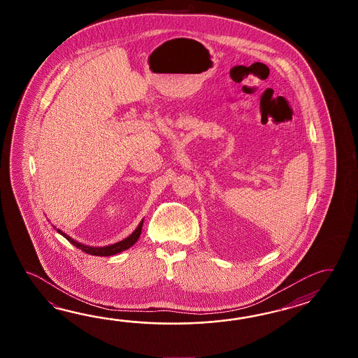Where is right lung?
<instances>
[{
	"label": "right lung",
	"instance_id": "right-lung-1",
	"mask_svg": "<svg viewBox=\"0 0 358 358\" xmlns=\"http://www.w3.org/2000/svg\"><path fill=\"white\" fill-rule=\"evenodd\" d=\"M142 227H143V220L139 222L137 229H136L128 238L122 239V241L117 242V243L111 244V245H105V247H91V245H85V244L79 243V242H76L74 239H71V238H70L68 234H65L64 231H61L60 229H57V233H60L61 236H65L70 243L73 244V245H76V248L82 250V251L85 252V253L93 255V256H101V257L105 256V257H106V256H113V255L120 253V252L125 251V250L130 248L133 244L137 242L138 238L141 236Z\"/></svg>",
	"mask_w": 358,
	"mask_h": 358
}]
</instances>
